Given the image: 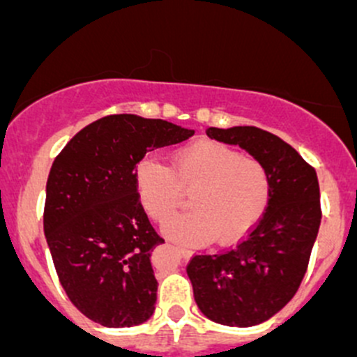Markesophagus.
Listing matches in <instances>:
<instances>
[{
	"instance_id": "34e87169",
	"label": "esophagus",
	"mask_w": 357,
	"mask_h": 357,
	"mask_svg": "<svg viewBox=\"0 0 357 357\" xmlns=\"http://www.w3.org/2000/svg\"><path fill=\"white\" fill-rule=\"evenodd\" d=\"M176 250L179 252V255H181L183 259H190V257H192V254H193V252L190 250V248H186V247H181V245H178V247H176Z\"/></svg>"
}]
</instances>
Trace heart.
<instances>
[{
	"instance_id": "heart-1",
	"label": "heart",
	"mask_w": 357,
	"mask_h": 357,
	"mask_svg": "<svg viewBox=\"0 0 357 357\" xmlns=\"http://www.w3.org/2000/svg\"><path fill=\"white\" fill-rule=\"evenodd\" d=\"M139 200L155 221L178 208L183 192H192V212L165 221L162 231L172 240L202 245L215 238L231 243L259 221L269 199V176L252 157L218 142H199L174 153L172 169L157 157L136 167Z\"/></svg>"
}]
</instances>
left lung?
<instances>
[{"mask_svg": "<svg viewBox=\"0 0 357 357\" xmlns=\"http://www.w3.org/2000/svg\"><path fill=\"white\" fill-rule=\"evenodd\" d=\"M207 136L245 150L269 176L268 207L247 238L229 250L195 255L186 268L200 311L219 325L247 328L282 311L301 287L321 222L318 176L264 129L208 128Z\"/></svg>", "mask_w": 357, "mask_h": 357, "instance_id": "8db88e82", "label": "left lung"}]
</instances>
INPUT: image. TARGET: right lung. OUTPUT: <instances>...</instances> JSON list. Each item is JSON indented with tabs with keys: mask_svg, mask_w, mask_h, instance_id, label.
Returning a JSON list of instances; mask_svg holds the SVG:
<instances>
[{
	"mask_svg": "<svg viewBox=\"0 0 357 357\" xmlns=\"http://www.w3.org/2000/svg\"><path fill=\"white\" fill-rule=\"evenodd\" d=\"M193 129L135 114L102 117L55 158L46 183L45 236L60 283L84 316L109 328L155 311L153 248L164 240L138 199L136 165Z\"/></svg>",
	"mask_w": 357,
	"mask_h": 357,
	"instance_id": "1",
	"label": "right lung"
}]
</instances>
